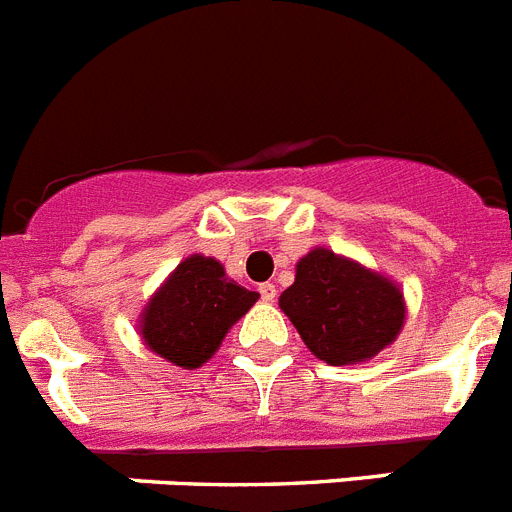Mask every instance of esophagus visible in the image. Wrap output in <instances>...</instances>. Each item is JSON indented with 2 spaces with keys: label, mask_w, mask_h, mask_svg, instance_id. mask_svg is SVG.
<instances>
[{
  "label": "esophagus",
  "mask_w": 512,
  "mask_h": 512,
  "mask_svg": "<svg viewBox=\"0 0 512 512\" xmlns=\"http://www.w3.org/2000/svg\"><path fill=\"white\" fill-rule=\"evenodd\" d=\"M257 291H260V299L265 301V304H273V301H275V286H273V283H260V288H257Z\"/></svg>",
  "instance_id": "34e87169"
}]
</instances>
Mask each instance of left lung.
I'll return each mask as SVG.
<instances>
[{
  "mask_svg": "<svg viewBox=\"0 0 512 512\" xmlns=\"http://www.w3.org/2000/svg\"><path fill=\"white\" fill-rule=\"evenodd\" d=\"M278 304L306 348L330 366L368 361L397 340L404 324L397 283L324 247L301 257Z\"/></svg>",
  "mask_w": 512,
  "mask_h": 512,
  "instance_id": "left-lung-1",
  "label": "left lung"
}]
</instances>
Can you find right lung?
Wrapping results in <instances>:
<instances>
[{
    "label": "right lung",
    "instance_id": "1",
    "mask_svg": "<svg viewBox=\"0 0 512 512\" xmlns=\"http://www.w3.org/2000/svg\"><path fill=\"white\" fill-rule=\"evenodd\" d=\"M257 299L260 293L226 278L219 260L190 255L146 304L141 340L164 361L193 371L219 350L231 324Z\"/></svg>",
    "mask_w": 512,
    "mask_h": 512
}]
</instances>
